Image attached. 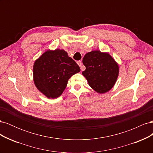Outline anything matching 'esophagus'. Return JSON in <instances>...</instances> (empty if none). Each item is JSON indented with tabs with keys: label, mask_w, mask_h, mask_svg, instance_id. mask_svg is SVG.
I'll use <instances>...</instances> for the list:
<instances>
[{
	"label": "esophagus",
	"mask_w": 153,
	"mask_h": 153,
	"mask_svg": "<svg viewBox=\"0 0 153 153\" xmlns=\"http://www.w3.org/2000/svg\"><path fill=\"white\" fill-rule=\"evenodd\" d=\"M76 63H77V64H78V66H80V69H81V70H82V71L84 70V68L82 66V62H81L80 61H77V62H76Z\"/></svg>",
	"instance_id": "obj_1"
}]
</instances>
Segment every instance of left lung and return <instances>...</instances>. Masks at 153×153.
Segmentation results:
<instances>
[{
    "label": "left lung",
    "instance_id": "8db88e82",
    "mask_svg": "<svg viewBox=\"0 0 153 153\" xmlns=\"http://www.w3.org/2000/svg\"><path fill=\"white\" fill-rule=\"evenodd\" d=\"M82 62L86 68L82 75L96 92L104 94L114 87L119 75V68L108 52L91 51L84 55Z\"/></svg>",
    "mask_w": 153,
    "mask_h": 153
}]
</instances>
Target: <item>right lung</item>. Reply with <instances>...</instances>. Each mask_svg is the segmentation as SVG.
<instances>
[{"mask_svg":"<svg viewBox=\"0 0 153 153\" xmlns=\"http://www.w3.org/2000/svg\"><path fill=\"white\" fill-rule=\"evenodd\" d=\"M80 68L64 50H48L36 59L33 66L36 87L48 98L61 96L71 76Z\"/></svg>","mask_w":153,"mask_h":153,"instance_id":"1","label":"right lung"}]
</instances>
